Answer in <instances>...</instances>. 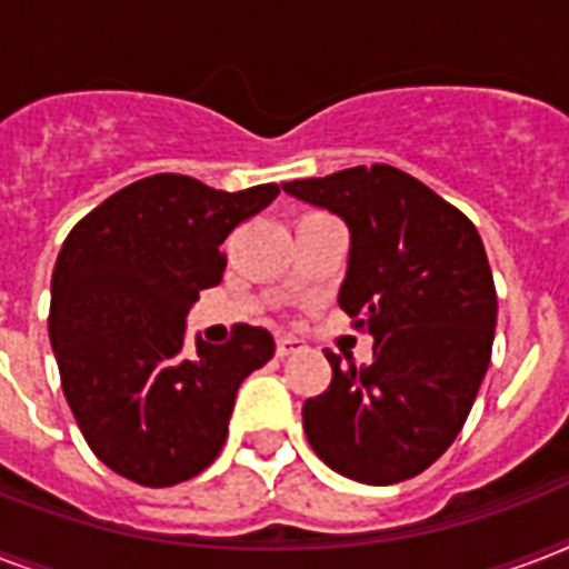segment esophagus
I'll use <instances>...</instances> for the list:
<instances>
[{"label":"esophagus","mask_w":569,"mask_h":569,"mask_svg":"<svg viewBox=\"0 0 569 569\" xmlns=\"http://www.w3.org/2000/svg\"><path fill=\"white\" fill-rule=\"evenodd\" d=\"M301 348H303L301 339H295V337L277 339V357H289V355H295V351H301Z\"/></svg>","instance_id":"1"}]
</instances>
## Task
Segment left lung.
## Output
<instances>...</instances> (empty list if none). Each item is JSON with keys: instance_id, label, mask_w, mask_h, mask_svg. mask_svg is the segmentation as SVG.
<instances>
[{"instance_id": "left-lung-1", "label": "left lung", "mask_w": 569, "mask_h": 569, "mask_svg": "<svg viewBox=\"0 0 569 569\" xmlns=\"http://www.w3.org/2000/svg\"><path fill=\"white\" fill-rule=\"evenodd\" d=\"M283 191L348 223L339 307L375 337L366 366L328 351L330 387L303 401L307 440L363 485L419 476L467 422L493 351L496 286L476 223L392 164Z\"/></svg>"}]
</instances>
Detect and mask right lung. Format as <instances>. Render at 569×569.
Instances as JSON below:
<instances>
[{
    "label": "right lung",
    "instance_id": "1",
    "mask_svg": "<svg viewBox=\"0 0 569 569\" xmlns=\"http://www.w3.org/2000/svg\"><path fill=\"white\" fill-rule=\"evenodd\" d=\"M280 194L274 182L218 191L182 173L132 182L76 223L52 271L49 342L84 442L118 476L173 487L227 440L241 380L274 357L262 328L197 339L186 316L221 283L223 239Z\"/></svg>",
    "mask_w": 569,
    "mask_h": 569
}]
</instances>
